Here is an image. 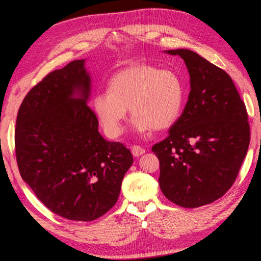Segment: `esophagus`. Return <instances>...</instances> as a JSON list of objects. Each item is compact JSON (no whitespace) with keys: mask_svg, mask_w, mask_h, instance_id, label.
<instances>
[{"mask_svg":"<svg viewBox=\"0 0 261 261\" xmlns=\"http://www.w3.org/2000/svg\"><path fill=\"white\" fill-rule=\"evenodd\" d=\"M132 153L134 154V156H139V155L145 153V149L143 147H140V146L134 145L132 147Z\"/></svg>","mask_w":261,"mask_h":261,"instance_id":"esophagus-1","label":"esophagus"}]
</instances>
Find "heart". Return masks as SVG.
Masks as SVG:
<instances>
[{
    "label": "heart",
    "instance_id": "heart-1",
    "mask_svg": "<svg viewBox=\"0 0 261 261\" xmlns=\"http://www.w3.org/2000/svg\"><path fill=\"white\" fill-rule=\"evenodd\" d=\"M184 90L172 70L137 63L112 76L108 92L93 97L92 108L107 135L118 137L129 108L138 132L161 130L174 123L183 107Z\"/></svg>",
    "mask_w": 261,
    "mask_h": 261
}]
</instances>
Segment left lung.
Wrapping results in <instances>:
<instances>
[{
	"label": "left lung",
	"instance_id": "8db88e82",
	"mask_svg": "<svg viewBox=\"0 0 261 261\" xmlns=\"http://www.w3.org/2000/svg\"><path fill=\"white\" fill-rule=\"evenodd\" d=\"M184 60L191 91L169 136L152 146L167 198L196 208L221 198L239 175L250 141L244 101L225 70L187 49L167 51Z\"/></svg>",
	"mask_w": 261,
	"mask_h": 261
}]
</instances>
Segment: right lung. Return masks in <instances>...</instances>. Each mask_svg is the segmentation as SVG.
I'll list each match as a JSON object with an SVG mask.
<instances>
[{"mask_svg": "<svg viewBox=\"0 0 261 261\" xmlns=\"http://www.w3.org/2000/svg\"><path fill=\"white\" fill-rule=\"evenodd\" d=\"M85 61L53 70L26 94L18 110L15 153L22 179L55 215L93 221L117 201L134 161L122 143L108 141L87 100ZM75 92L81 98H73Z\"/></svg>", "mask_w": 261, "mask_h": 261, "instance_id": "right-lung-1", "label": "right lung"}]
</instances>
